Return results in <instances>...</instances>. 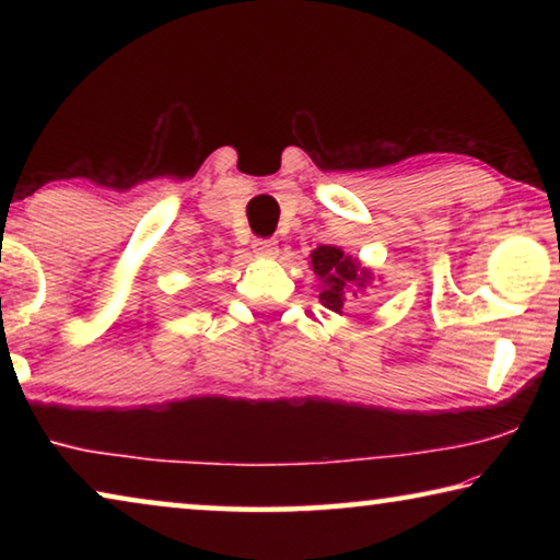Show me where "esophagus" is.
Wrapping results in <instances>:
<instances>
[{
	"mask_svg": "<svg viewBox=\"0 0 560 560\" xmlns=\"http://www.w3.org/2000/svg\"><path fill=\"white\" fill-rule=\"evenodd\" d=\"M252 249L257 257H264V259H273L279 254V244L273 240H257L252 244Z\"/></svg>",
	"mask_w": 560,
	"mask_h": 560,
	"instance_id": "34e87169",
	"label": "esophagus"
}]
</instances>
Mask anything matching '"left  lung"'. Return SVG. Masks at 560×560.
Masks as SVG:
<instances>
[{
    "instance_id": "1",
    "label": "left lung",
    "mask_w": 560,
    "mask_h": 560,
    "mask_svg": "<svg viewBox=\"0 0 560 560\" xmlns=\"http://www.w3.org/2000/svg\"><path fill=\"white\" fill-rule=\"evenodd\" d=\"M311 269L318 277V299L328 311L343 316L348 296H355L371 287L373 269L363 267L355 257H350L340 246L320 244L311 252Z\"/></svg>"
}]
</instances>
